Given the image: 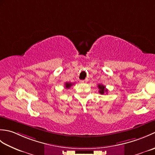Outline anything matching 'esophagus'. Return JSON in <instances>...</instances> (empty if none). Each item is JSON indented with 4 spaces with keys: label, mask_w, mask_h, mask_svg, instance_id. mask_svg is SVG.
Returning a JSON list of instances; mask_svg holds the SVG:
<instances>
[{
    "label": "esophagus",
    "mask_w": 155,
    "mask_h": 155,
    "mask_svg": "<svg viewBox=\"0 0 155 155\" xmlns=\"http://www.w3.org/2000/svg\"><path fill=\"white\" fill-rule=\"evenodd\" d=\"M87 81H88V80L86 79V80H81L80 82L81 83H87Z\"/></svg>",
    "instance_id": "1"
}]
</instances>
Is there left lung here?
<instances>
[{"label": "left lung", "instance_id": "1", "mask_svg": "<svg viewBox=\"0 0 155 155\" xmlns=\"http://www.w3.org/2000/svg\"><path fill=\"white\" fill-rule=\"evenodd\" d=\"M98 89H99V93L101 94H104V92H106V93H107L108 90L106 88V87H105V86H104L103 84H98Z\"/></svg>", "mask_w": 155, "mask_h": 155}]
</instances>
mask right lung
Listing matches in <instances>:
<instances>
[{
    "label": "right lung",
    "mask_w": 155,
    "mask_h": 155,
    "mask_svg": "<svg viewBox=\"0 0 155 155\" xmlns=\"http://www.w3.org/2000/svg\"><path fill=\"white\" fill-rule=\"evenodd\" d=\"M72 84H73L71 83H65V88H70Z\"/></svg>",
    "instance_id": "right-lung-1"
}]
</instances>
